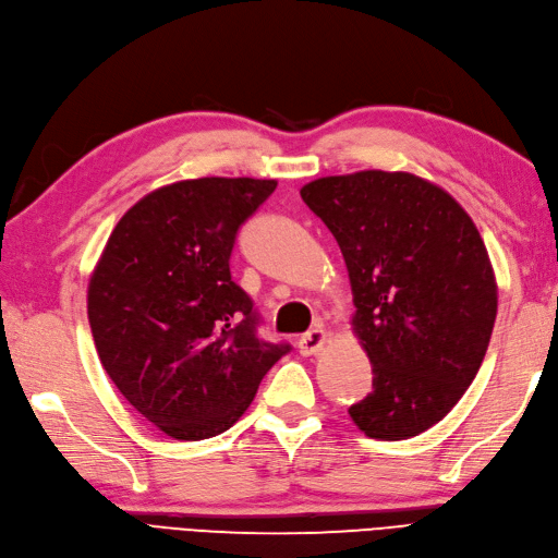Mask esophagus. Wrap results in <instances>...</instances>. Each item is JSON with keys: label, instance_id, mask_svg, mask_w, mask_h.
<instances>
[{"label": "esophagus", "instance_id": "34e87169", "mask_svg": "<svg viewBox=\"0 0 558 558\" xmlns=\"http://www.w3.org/2000/svg\"><path fill=\"white\" fill-rule=\"evenodd\" d=\"M327 339H330V335H327L325 327H323V325H316V327H313V330H308L306 335L299 337V341H296L299 353H302V355L318 353V351L325 347Z\"/></svg>", "mask_w": 558, "mask_h": 558}]
</instances>
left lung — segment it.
<instances>
[{
    "instance_id": "obj_1",
    "label": "left lung",
    "mask_w": 558,
    "mask_h": 558,
    "mask_svg": "<svg viewBox=\"0 0 558 558\" xmlns=\"http://www.w3.org/2000/svg\"><path fill=\"white\" fill-rule=\"evenodd\" d=\"M302 199L344 254L351 325L373 363L353 424L379 440L426 432L464 396L490 344L497 282L478 228L450 193L408 171L323 177Z\"/></svg>"
}]
</instances>
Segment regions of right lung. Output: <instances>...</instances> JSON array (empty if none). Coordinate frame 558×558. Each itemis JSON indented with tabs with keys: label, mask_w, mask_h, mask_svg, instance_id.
Masks as SVG:
<instances>
[{
	"label": "right lung",
	"mask_w": 558,
	"mask_h": 558,
	"mask_svg": "<svg viewBox=\"0 0 558 558\" xmlns=\"http://www.w3.org/2000/svg\"><path fill=\"white\" fill-rule=\"evenodd\" d=\"M274 179L205 177L162 185L112 228L87 292L101 365L143 417L177 440L231 428L290 344L256 335L231 278L240 226Z\"/></svg>",
	"instance_id": "1"
}]
</instances>
